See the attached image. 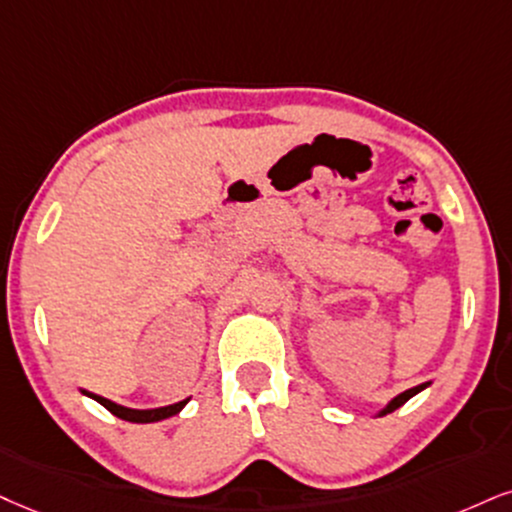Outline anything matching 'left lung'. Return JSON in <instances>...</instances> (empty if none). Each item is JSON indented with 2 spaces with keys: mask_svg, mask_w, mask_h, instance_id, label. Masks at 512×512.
<instances>
[{
  "mask_svg": "<svg viewBox=\"0 0 512 512\" xmlns=\"http://www.w3.org/2000/svg\"><path fill=\"white\" fill-rule=\"evenodd\" d=\"M427 387H430V382H425V384H418V387H413V389H406V391H403V394L394 396V399H391V401L387 403V406H384V408H382L380 413H377V415H387V413H394L396 408H401L403 403H406L408 399H413L415 394H420V391H422V389H427Z\"/></svg>",
  "mask_w": 512,
  "mask_h": 512,
  "instance_id": "left-lung-1",
  "label": "left lung"
}]
</instances>
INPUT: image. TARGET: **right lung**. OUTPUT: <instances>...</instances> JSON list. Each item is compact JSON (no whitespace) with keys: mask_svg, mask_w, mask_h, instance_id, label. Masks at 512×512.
Listing matches in <instances>:
<instances>
[{"mask_svg":"<svg viewBox=\"0 0 512 512\" xmlns=\"http://www.w3.org/2000/svg\"><path fill=\"white\" fill-rule=\"evenodd\" d=\"M82 394H87V396H90V399H94L97 403H102V406L106 410H111V413L116 415V418L128 420V422H159V420H166V418H170V415H178L180 410L185 408V403L189 401V399H185V401L173 403V406L137 410V408H125V406H121V403H113V401L104 399V396H99V394H90V391H85V389H82Z\"/></svg>","mask_w":512,"mask_h":512,"instance_id":"right-lung-1","label":"right lung"}]
</instances>
